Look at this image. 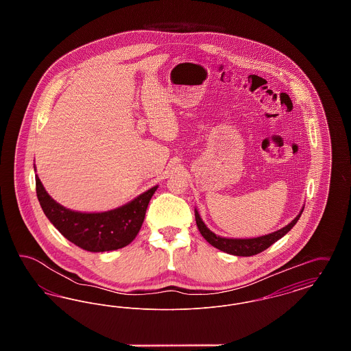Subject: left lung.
Listing matches in <instances>:
<instances>
[{"instance_id":"obj_1","label":"left lung","mask_w":351,"mask_h":351,"mask_svg":"<svg viewBox=\"0 0 351 351\" xmlns=\"http://www.w3.org/2000/svg\"><path fill=\"white\" fill-rule=\"evenodd\" d=\"M301 213H302V210L299 213L298 217L295 218L291 223H288L287 226H284L283 229H280L275 233L267 234V235L258 237V238H250V239H232V238L218 237L205 226L197 210H195V217H196V223H197L201 235L212 246H215L218 250L232 254V255H237V256H251V255H256V254L266 250L272 243H275L278 239H280L282 237L288 233L299 221Z\"/></svg>"}]
</instances>
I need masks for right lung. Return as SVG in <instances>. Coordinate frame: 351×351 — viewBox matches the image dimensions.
Masks as SVG:
<instances>
[{
  "mask_svg": "<svg viewBox=\"0 0 351 351\" xmlns=\"http://www.w3.org/2000/svg\"><path fill=\"white\" fill-rule=\"evenodd\" d=\"M36 196L51 223L83 250L102 252L128 246L139 232L147 205L158 186H152L129 204L104 213H80L52 200L35 176Z\"/></svg>",
  "mask_w": 351,
  "mask_h": 351,
  "instance_id": "obj_1",
  "label": "right lung"
}]
</instances>
